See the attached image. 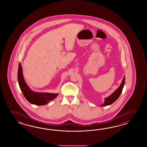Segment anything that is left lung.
I'll list each match as a JSON object with an SVG mask.
<instances>
[{
	"label": "left lung",
	"mask_w": 147,
	"mask_h": 147,
	"mask_svg": "<svg viewBox=\"0 0 147 147\" xmlns=\"http://www.w3.org/2000/svg\"><path fill=\"white\" fill-rule=\"evenodd\" d=\"M125 82V76L123 77V79L122 80V81L120 85V86L116 89L111 94V95H109L108 97L105 98V101L104 103L102 104L100 106V107H103V106H107L108 105H111L116 100L119 98L120 95L121 94V92L122 91L123 88L124 87Z\"/></svg>",
	"instance_id": "left-lung-1"
}]
</instances>
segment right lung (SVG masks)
Segmentation results:
<instances>
[{
    "label": "right lung",
    "instance_id": "right-lung-1",
    "mask_svg": "<svg viewBox=\"0 0 147 147\" xmlns=\"http://www.w3.org/2000/svg\"><path fill=\"white\" fill-rule=\"evenodd\" d=\"M18 80L20 88L24 97L32 104L35 105H45L49 101L57 98L58 93L36 92L30 89L27 85L22 74V69L20 63H19L18 71Z\"/></svg>",
    "mask_w": 147,
    "mask_h": 147
}]
</instances>
